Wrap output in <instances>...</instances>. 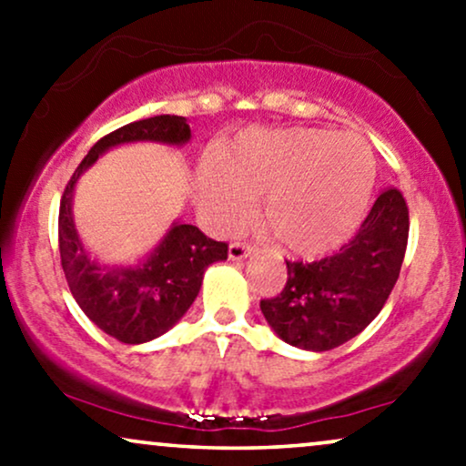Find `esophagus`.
I'll list each match as a JSON object with an SVG mask.
<instances>
[{"label": "esophagus", "instance_id": "1", "mask_svg": "<svg viewBox=\"0 0 466 466\" xmlns=\"http://www.w3.org/2000/svg\"><path fill=\"white\" fill-rule=\"evenodd\" d=\"M249 254H251V245H248V243H232L228 249L229 260H243V258H248Z\"/></svg>", "mask_w": 466, "mask_h": 466}]
</instances>
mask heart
Here are the masks:
<instances>
[{"label":"heart","mask_w":466,"mask_h":466,"mask_svg":"<svg viewBox=\"0 0 466 466\" xmlns=\"http://www.w3.org/2000/svg\"><path fill=\"white\" fill-rule=\"evenodd\" d=\"M374 184L370 147L357 133L251 129L201 166L197 190L210 221L234 229L256 215L298 256L339 248L355 232Z\"/></svg>","instance_id":"b5f03b06"}]
</instances>
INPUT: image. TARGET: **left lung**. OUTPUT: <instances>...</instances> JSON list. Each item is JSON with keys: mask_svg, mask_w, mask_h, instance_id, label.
<instances>
[{"mask_svg": "<svg viewBox=\"0 0 466 466\" xmlns=\"http://www.w3.org/2000/svg\"><path fill=\"white\" fill-rule=\"evenodd\" d=\"M408 232V203L400 190L386 188L337 254L313 263L287 260L280 296L260 300L267 324L302 350L346 344L377 318L397 285Z\"/></svg>", "mask_w": 466, "mask_h": 466, "instance_id": "obj_1", "label": "left lung"}]
</instances>
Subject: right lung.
I'll return each mask as SVG.
<instances>
[{"mask_svg": "<svg viewBox=\"0 0 466 466\" xmlns=\"http://www.w3.org/2000/svg\"><path fill=\"white\" fill-rule=\"evenodd\" d=\"M190 127L181 116H155L120 127L85 155L66 186L58 210V251L74 300L92 322L122 344H144L184 318L199 293L203 274L228 258V243L208 238L199 228L175 221L137 265H103L89 256L74 226V186L100 155L120 144L159 142L184 147Z\"/></svg>", "mask_w": 466, "mask_h": 466, "instance_id": "right-lung-1", "label": "right lung"}]
</instances>
